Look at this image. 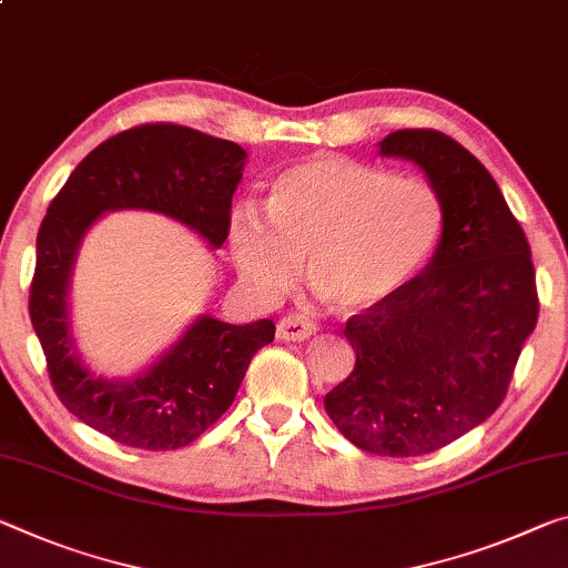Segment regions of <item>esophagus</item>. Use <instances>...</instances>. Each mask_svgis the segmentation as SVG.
Returning a JSON list of instances; mask_svg holds the SVG:
<instances>
[{
    "instance_id": "esophagus-1",
    "label": "esophagus",
    "mask_w": 568,
    "mask_h": 568,
    "mask_svg": "<svg viewBox=\"0 0 568 568\" xmlns=\"http://www.w3.org/2000/svg\"><path fill=\"white\" fill-rule=\"evenodd\" d=\"M316 323L305 316H298V313H293V316H285L277 323V338L281 341H303V338H311L313 333H316Z\"/></svg>"
}]
</instances>
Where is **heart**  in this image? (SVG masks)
Masks as SVG:
<instances>
[{"mask_svg":"<svg viewBox=\"0 0 568 568\" xmlns=\"http://www.w3.org/2000/svg\"><path fill=\"white\" fill-rule=\"evenodd\" d=\"M445 227L443 196L427 179L354 159L321 156L281 171L265 210L232 206L227 245L260 298H281L301 273L341 311L374 305L407 285Z\"/></svg>","mask_w":568,"mask_h":568,"instance_id":"obj_1","label":"heart"}]
</instances>
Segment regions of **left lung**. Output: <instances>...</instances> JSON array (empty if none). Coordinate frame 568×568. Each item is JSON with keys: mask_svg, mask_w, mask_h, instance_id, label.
Masks as SVG:
<instances>
[{"mask_svg": "<svg viewBox=\"0 0 568 568\" xmlns=\"http://www.w3.org/2000/svg\"><path fill=\"white\" fill-rule=\"evenodd\" d=\"M379 154L425 171L445 204L443 237L417 277L346 321L356 366L323 404L348 443L414 457L455 443L506 399L536 328V270L490 171L455 139L402 129Z\"/></svg>", "mask_w": 568, "mask_h": 568, "instance_id": "8db88e82", "label": "left lung"}]
</instances>
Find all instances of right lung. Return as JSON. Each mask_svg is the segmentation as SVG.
<instances>
[{"label": "right lung", "instance_id": "right-lung-1", "mask_svg": "<svg viewBox=\"0 0 568 568\" xmlns=\"http://www.w3.org/2000/svg\"><path fill=\"white\" fill-rule=\"evenodd\" d=\"M247 151L176 123H143L103 141L50 202L38 232L30 318L52 389L88 427L139 449H179L210 429L275 338L270 318L232 326L200 316L146 372L105 379L80 362L68 291L85 232L105 212L149 210L196 232L212 250L227 240L232 194Z\"/></svg>", "mask_w": 568, "mask_h": 568}]
</instances>
